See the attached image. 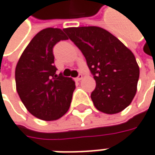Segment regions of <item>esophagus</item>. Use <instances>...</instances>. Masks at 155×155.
I'll list each match as a JSON object with an SVG mask.
<instances>
[{
    "mask_svg": "<svg viewBox=\"0 0 155 155\" xmlns=\"http://www.w3.org/2000/svg\"><path fill=\"white\" fill-rule=\"evenodd\" d=\"M82 77H83V76H82V74H79V75H78V77L75 78V81H81V80L82 79Z\"/></svg>",
    "mask_w": 155,
    "mask_h": 155,
    "instance_id": "34e87169",
    "label": "esophagus"
}]
</instances>
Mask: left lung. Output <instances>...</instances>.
Returning a JSON list of instances; mask_svg holds the SVG:
<instances>
[{"instance_id": "obj_1", "label": "left lung", "mask_w": 155, "mask_h": 155, "mask_svg": "<svg viewBox=\"0 0 155 155\" xmlns=\"http://www.w3.org/2000/svg\"><path fill=\"white\" fill-rule=\"evenodd\" d=\"M87 60L96 81L91 99L99 111L121 112L137 92L140 68L132 51L110 32L97 26L63 29Z\"/></svg>"}]
</instances>
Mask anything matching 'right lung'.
<instances>
[{
	"label": "right lung",
	"instance_id": "add662e5",
	"mask_svg": "<svg viewBox=\"0 0 155 155\" xmlns=\"http://www.w3.org/2000/svg\"><path fill=\"white\" fill-rule=\"evenodd\" d=\"M68 39L62 30L46 28L38 32L23 51L15 77L16 91L34 117L53 121L68 112L75 88L72 78L56 74L53 46Z\"/></svg>",
	"mask_w": 155,
	"mask_h": 155
}]
</instances>
